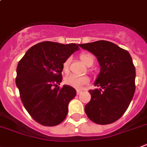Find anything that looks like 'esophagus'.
Returning <instances> with one entry per match:
<instances>
[{
  "label": "esophagus",
  "instance_id": "obj_1",
  "mask_svg": "<svg viewBox=\"0 0 147 147\" xmlns=\"http://www.w3.org/2000/svg\"><path fill=\"white\" fill-rule=\"evenodd\" d=\"M82 92V91H81V90H77V91H76V94H80Z\"/></svg>",
  "mask_w": 147,
  "mask_h": 147
}]
</instances>
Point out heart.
<instances>
[{"mask_svg":"<svg viewBox=\"0 0 147 147\" xmlns=\"http://www.w3.org/2000/svg\"><path fill=\"white\" fill-rule=\"evenodd\" d=\"M80 59L84 64L87 66L90 65H93L94 58L93 55L91 53H82L80 55ZM69 63H70V59H67L65 61L63 64L64 71H67L68 68ZM89 78L88 76L86 75H82V76H78V75L71 74L65 79V82L68 86L74 88L76 89H82L84 86L88 83Z\"/></svg>","mask_w":147,"mask_h":147,"instance_id":"1","label":"heart"}]
</instances>
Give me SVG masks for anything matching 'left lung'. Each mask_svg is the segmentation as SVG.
Here are the masks:
<instances>
[{
  "instance_id": "left-lung-1",
  "label": "left lung",
  "mask_w": 147,
  "mask_h": 147,
  "mask_svg": "<svg viewBox=\"0 0 147 147\" xmlns=\"http://www.w3.org/2000/svg\"><path fill=\"white\" fill-rule=\"evenodd\" d=\"M94 55L100 71L94 82L99 87L90 90L91 99L85 106L88 118L106 125L122 117L135 91V68L129 53L108 41L78 45Z\"/></svg>"
}]
</instances>
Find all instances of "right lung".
I'll return each instance as SVG.
<instances>
[{"label":"right lung","instance_id":"obj_1","mask_svg":"<svg viewBox=\"0 0 147 147\" xmlns=\"http://www.w3.org/2000/svg\"><path fill=\"white\" fill-rule=\"evenodd\" d=\"M79 50L74 43L43 41L29 49L18 64L16 83L21 101L38 123L56 126L67 116L76 91L67 85L60 89L58 85L62 80L64 62Z\"/></svg>","mask_w":147,"mask_h":147}]
</instances>
